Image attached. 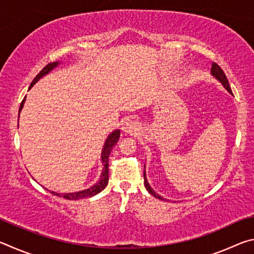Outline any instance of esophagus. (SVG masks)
<instances>
[{"label":"esophagus","instance_id":"34e87169","mask_svg":"<svg viewBox=\"0 0 254 254\" xmlns=\"http://www.w3.org/2000/svg\"><path fill=\"white\" fill-rule=\"evenodd\" d=\"M122 130L123 132L127 133V134H136V133L141 130V127L140 124L135 121H127L123 124Z\"/></svg>","mask_w":254,"mask_h":254}]
</instances>
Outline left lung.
<instances>
[{
  "label": "left lung",
  "mask_w": 254,
  "mask_h": 254,
  "mask_svg": "<svg viewBox=\"0 0 254 254\" xmlns=\"http://www.w3.org/2000/svg\"><path fill=\"white\" fill-rule=\"evenodd\" d=\"M210 74H212V76L214 77L215 79L220 81L223 87H224V88L226 89V91L231 94V95H233V93H232V89H231V87H230L229 80H227L226 76H225V74H224V71H223V70L221 69L220 66H217L216 64L213 63V64H212V68H210ZM143 178H144V186H145V188H147V190L150 192V194L153 195L154 197H156V198L162 199V200H167V199L163 198L162 196L158 195L157 192L154 191L153 189L151 188V186H150V185H149L148 179H147V175H145V166H144V171H143Z\"/></svg>",
  "instance_id": "left-lung-1"
}]
</instances>
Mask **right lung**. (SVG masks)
I'll return each mask as SVG.
<instances>
[{
  "label": "right lung",
  "mask_w": 254,
  "mask_h": 254,
  "mask_svg": "<svg viewBox=\"0 0 254 254\" xmlns=\"http://www.w3.org/2000/svg\"><path fill=\"white\" fill-rule=\"evenodd\" d=\"M59 65H60L59 62L48 64V65H47L44 68V69H42L39 72V74L36 76V78L32 80V83H31V85H30L29 89H31L33 87V85L36 84L38 80L42 78L44 76L48 75L51 70H54L55 68L59 66ZM24 102H25V97L23 98V101L20 105L19 115H20V112L22 111V109H23ZM119 139H120V130L112 131L110 134L107 135L105 142H104V145H103L102 152H101V160H102V163H103V170L101 173L98 182L94 184L93 186H91L87 189H84V190H79V191H75V192H65V194H63V192L50 191L51 194H54L56 196H59V197H64V198L69 199V200H77V199H81V198H88V197L95 196L96 194H98V192H101L103 189H104L107 186V184H109V157H110V153L112 151V149H113L114 145L118 143Z\"/></svg>",
  "instance_id": "obj_1"
}]
</instances>
